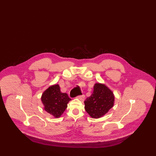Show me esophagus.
Here are the masks:
<instances>
[{"instance_id": "1", "label": "esophagus", "mask_w": 156, "mask_h": 156, "mask_svg": "<svg viewBox=\"0 0 156 156\" xmlns=\"http://www.w3.org/2000/svg\"><path fill=\"white\" fill-rule=\"evenodd\" d=\"M77 98L80 99L81 101H83L84 100V98H85V96L84 94H82V95H79L77 96Z\"/></svg>"}]
</instances>
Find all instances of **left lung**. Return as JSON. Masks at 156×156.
Segmentation results:
<instances>
[{"instance_id":"8db88e82","label":"left lung","mask_w":156,"mask_h":156,"mask_svg":"<svg viewBox=\"0 0 156 156\" xmlns=\"http://www.w3.org/2000/svg\"><path fill=\"white\" fill-rule=\"evenodd\" d=\"M114 96L112 92L100 83L95 84L91 96L84 101L85 110L93 118H100L114 105Z\"/></svg>"}]
</instances>
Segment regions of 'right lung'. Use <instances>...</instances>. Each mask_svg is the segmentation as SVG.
<instances>
[{
	"label": "right lung",
	"instance_id": "1",
	"mask_svg": "<svg viewBox=\"0 0 156 156\" xmlns=\"http://www.w3.org/2000/svg\"><path fill=\"white\" fill-rule=\"evenodd\" d=\"M41 100L46 112L57 118L63 114L71 99L66 93H62L59 86L55 84L44 92Z\"/></svg>",
	"mask_w": 156,
	"mask_h": 156
}]
</instances>
